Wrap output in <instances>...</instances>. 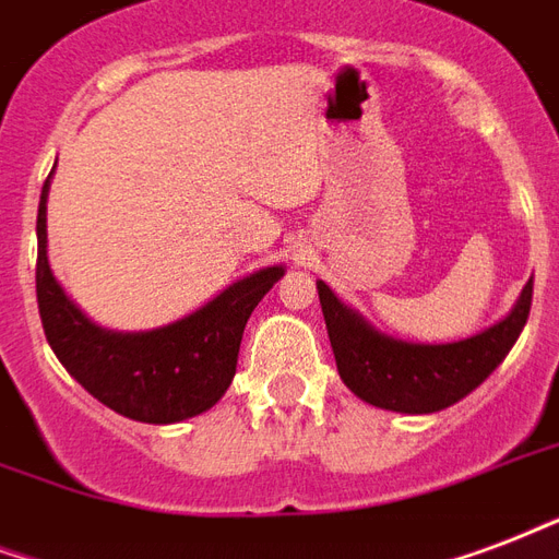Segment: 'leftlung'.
I'll return each mask as SVG.
<instances>
[{
    "label": "left lung",
    "mask_w": 559,
    "mask_h": 559,
    "mask_svg": "<svg viewBox=\"0 0 559 559\" xmlns=\"http://www.w3.org/2000/svg\"><path fill=\"white\" fill-rule=\"evenodd\" d=\"M317 289L336 369L348 390L383 411L437 413L487 381L513 348L531 313L534 278L498 325L445 346H416L378 334L331 293L325 281H317Z\"/></svg>",
    "instance_id": "1"
}]
</instances>
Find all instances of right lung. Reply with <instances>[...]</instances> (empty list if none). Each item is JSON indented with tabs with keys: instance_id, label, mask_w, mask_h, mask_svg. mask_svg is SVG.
<instances>
[{
	"instance_id": "right-lung-1",
	"label": "right lung",
	"mask_w": 559,
	"mask_h": 559,
	"mask_svg": "<svg viewBox=\"0 0 559 559\" xmlns=\"http://www.w3.org/2000/svg\"><path fill=\"white\" fill-rule=\"evenodd\" d=\"M46 193L37 207V308L43 334L67 372L105 407L134 421L173 425L211 411L237 372L242 328L281 266L246 275L173 325L117 334L93 325L72 305L46 261Z\"/></svg>"
}]
</instances>
